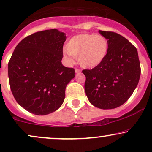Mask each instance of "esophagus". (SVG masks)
Masks as SVG:
<instances>
[{
	"mask_svg": "<svg viewBox=\"0 0 152 152\" xmlns=\"http://www.w3.org/2000/svg\"><path fill=\"white\" fill-rule=\"evenodd\" d=\"M80 72H81V71L80 69H75V73H76V74H79Z\"/></svg>",
	"mask_w": 152,
	"mask_h": 152,
	"instance_id": "obj_1",
	"label": "esophagus"
}]
</instances>
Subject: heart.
Segmentation results:
<instances>
[{
  "label": "heart",
  "mask_w": 152,
  "mask_h": 152,
  "mask_svg": "<svg viewBox=\"0 0 152 152\" xmlns=\"http://www.w3.org/2000/svg\"><path fill=\"white\" fill-rule=\"evenodd\" d=\"M109 41L104 36L94 34H83L72 37L66 43L64 57L72 63L71 56L77 58L83 68L93 69L103 62L109 52Z\"/></svg>",
  "instance_id": "obj_1"
}]
</instances>
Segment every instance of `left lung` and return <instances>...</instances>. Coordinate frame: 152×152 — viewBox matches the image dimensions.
<instances>
[{
	"label": "left lung",
	"mask_w": 152,
	"mask_h": 152,
	"mask_svg": "<svg viewBox=\"0 0 152 152\" xmlns=\"http://www.w3.org/2000/svg\"><path fill=\"white\" fill-rule=\"evenodd\" d=\"M109 41L107 56L101 64L85 69V91L93 106L111 109L121 106L133 93L139 82L140 64L136 48L124 36L99 31Z\"/></svg>",
	"instance_id": "1"
}]
</instances>
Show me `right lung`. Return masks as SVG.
<instances>
[{
  "instance_id": "add662e5",
  "label": "right lung",
  "mask_w": 152,
  "mask_h": 152,
  "mask_svg": "<svg viewBox=\"0 0 152 152\" xmlns=\"http://www.w3.org/2000/svg\"><path fill=\"white\" fill-rule=\"evenodd\" d=\"M66 36L56 28L24 38L8 63V77L17 102L35 115L57 110L65 98L67 84L75 76L73 68L62 65Z\"/></svg>"
}]
</instances>
